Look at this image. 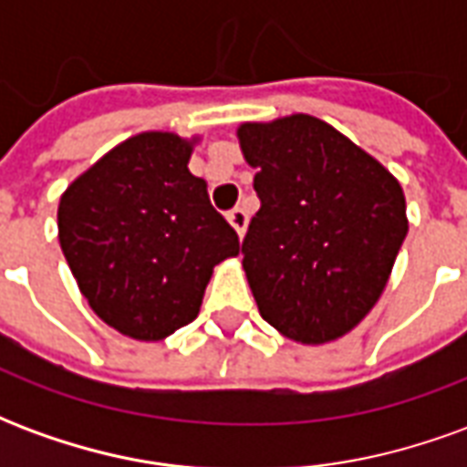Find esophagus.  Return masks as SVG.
Returning a JSON list of instances; mask_svg holds the SVG:
<instances>
[{"label":"esophagus","instance_id":"34e87169","mask_svg":"<svg viewBox=\"0 0 467 467\" xmlns=\"http://www.w3.org/2000/svg\"><path fill=\"white\" fill-rule=\"evenodd\" d=\"M227 220H230V224L237 230V234L243 237L244 230H247V220H250V217H247V210H244V207H234L233 213H227Z\"/></svg>","mask_w":467,"mask_h":467}]
</instances>
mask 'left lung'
<instances>
[{
  "instance_id": "left-lung-1",
  "label": "left lung",
  "mask_w": 467,
  "mask_h": 467,
  "mask_svg": "<svg viewBox=\"0 0 467 467\" xmlns=\"http://www.w3.org/2000/svg\"><path fill=\"white\" fill-rule=\"evenodd\" d=\"M260 210L243 240L257 310L295 343L325 345L380 300L408 234L400 182L313 115L243 122Z\"/></svg>"
}]
</instances>
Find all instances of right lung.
Returning <instances> with one entry per match:
<instances>
[{
    "instance_id": "right-lung-1",
    "label": "right lung",
    "mask_w": 467,
    "mask_h": 467,
    "mask_svg": "<svg viewBox=\"0 0 467 467\" xmlns=\"http://www.w3.org/2000/svg\"><path fill=\"white\" fill-rule=\"evenodd\" d=\"M200 137L140 132L112 147L59 197L57 227L79 293L117 333L157 343L200 313L214 265L237 233L190 172Z\"/></svg>"
}]
</instances>
